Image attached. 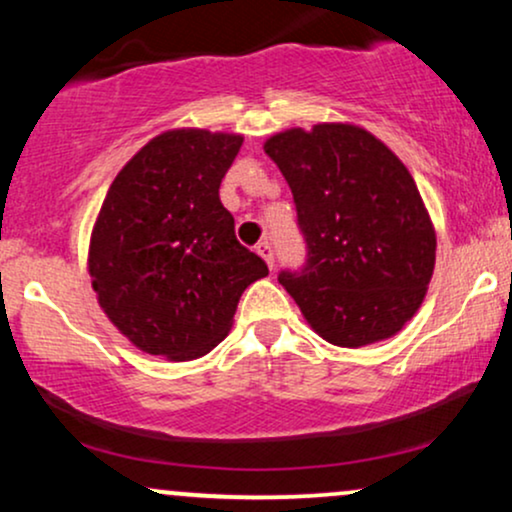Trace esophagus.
<instances>
[{
	"label": "esophagus",
	"instance_id": "34e87169",
	"mask_svg": "<svg viewBox=\"0 0 512 512\" xmlns=\"http://www.w3.org/2000/svg\"><path fill=\"white\" fill-rule=\"evenodd\" d=\"M255 250H257V255H260L262 260L267 262V267L272 269L274 267V248H272V243H267V240H264V243L257 245Z\"/></svg>",
	"mask_w": 512,
	"mask_h": 512
}]
</instances>
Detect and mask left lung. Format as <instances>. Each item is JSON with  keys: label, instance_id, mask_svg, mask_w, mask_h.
<instances>
[{"label": "left lung", "instance_id": "1", "mask_svg": "<svg viewBox=\"0 0 512 512\" xmlns=\"http://www.w3.org/2000/svg\"><path fill=\"white\" fill-rule=\"evenodd\" d=\"M293 192L308 264L279 281L315 334L358 349L390 339L424 303L436 228L390 146L351 122L291 127L264 142Z\"/></svg>", "mask_w": 512, "mask_h": 512}]
</instances>
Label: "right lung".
Segmentation results:
<instances>
[{
	"instance_id": "obj_1",
	"label": "right lung",
	"mask_w": 512,
	"mask_h": 512,
	"mask_svg": "<svg viewBox=\"0 0 512 512\" xmlns=\"http://www.w3.org/2000/svg\"><path fill=\"white\" fill-rule=\"evenodd\" d=\"M240 146L243 134L168 129L129 158L103 199L88 243L91 286L144 354H209L231 332L243 291L269 274L219 199Z\"/></svg>"
}]
</instances>
